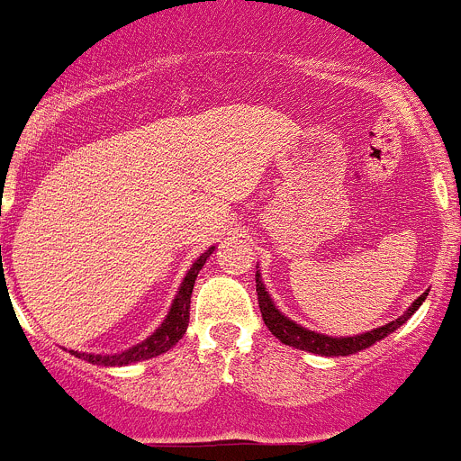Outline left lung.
<instances>
[{
    "instance_id": "1",
    "label": "left lung",
    "mask_w": 461,
    "mask_h": 461,
    "mask_svg": "<svg viewBox=\"0 0 461 461\" xmlns=\"http://www.w3.org/2000/svg\"><path fill=\"white\" fill-rule=\"evenodd\" d=\"M256 267H258V265H256ZM256 293H258L260 313H263L265 324H267L269 331H272L281 343L290 345V348L294 349H303V352L320 354V357H349V354H357L361 352V349L370 348V345L379 343V340L386 338L388 333H393L395 329L402 327V324L416 313L418 308L423 306L429 290L420 294V297H418L398 320L384 324V327L370 329V331L357 333V336H327V333L311 331V329L302 327V324H297L294 320H290L288 315L281 313L276 303H274L272 294H269L267 288H265L260 269L256 272Z\"/></svg>"
}]
</instances>
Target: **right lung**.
Returning a JSON list of instances; mask_svg holds the SVG:
<instances>
[{
    "label": "right lung",
    "instance_id": "1",
    "mask_svg": "<svg viewBox=\"0 0 461 461\" xmlns=\"http://www.w3.org/2000/svg\"><path fill=\"white\" fill-rule=\"evenodd\" d=\"M212 251L214 247H210L208 251L201 253V256L194 260V265L189 267V272L185 274L183 283H180L178 294H176V299H173L167 318L162 320V324H159V327L155 329L146 340H141V343L132 345L130 349L118 354H88V352H73V349H70V354L93 363V366H130V363L146 361V358H153V357H159V354L168 352V349H171L173 345L178 343L180 338L185 336V331H187L189 303H192L194 283H196L198 272L203 269L205 260L212 256Z\"/></svg>",
    "mask_w": 461,
    "mask_h": 461
}]
</instances>
